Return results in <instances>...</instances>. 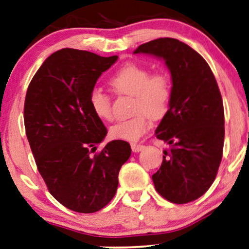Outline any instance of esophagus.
Listing matches in <instances>:
<instances>
[{
	"label": "esophagus",
	"mask_w": 249,
	"mask_h": 249,
	"mask_svg": "<svg viewBox=\"0 0 249 249\" xmlns=\"http://www.w3.org/2000/svg\"><path fill=\"white\" fill-rule=\"evenodd\" d=\"M131 147H132V151H133V152H135V153H137V152L144 150V147H145V146L141 145V144L132 143V144H131Z\"/></svg>",
	"instance_id": "obj_1"
}]
</instances>
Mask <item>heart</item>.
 Segmentation results:
<instances>
[{"mask_svg":"<svg viewBox=\"0 0 249 249\" xmlns=\"http://www.w3.org/2000/svg\"><path fill=\"white\" fill-rule=\"evenodd\" d=\"M110 84L120 94L134 96L133 113L128 120L118 121L109 127V135L115 140L136 142L148 129L147 115L158 118L168 110L171 99V86L168 77L162 73L151 76L145 67L127 64L122 67L110 79ZM89 105L94 114L101 120L112 117L110 98L101 88H92L89 92Z\"/></svg>","mask_w":249,"mask_h":249,"instance_id":"1","label":"heart"}]
</instances>
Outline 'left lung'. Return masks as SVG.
Instances as JSON below:
<instances>
[{
	"mask_svg": "<svg viewBox=\"0 0 249 249\" xmlns=\"http://www.w3.org/2000/svg\"><path fill=\"white\" fill-rule=\"evenodd\" d=\"M133 53L162 59L171 73L169 109L155 129L171 148L152 176L154 187L170 202L194 201L213 184L222 158L225 116L216 78L201 55L177 39L152 40Z\"/></svg>",
	"mask_w": 249,
	"mask_h": 249,
	"instance_id": "left-lung-1",
	"label": "left lung"
}]
</instances>
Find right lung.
Here are the masks:
<instances>
[{"label": "right lung", "mask_w": 249, "mask_h": 249, "mask_svg": "<svg viewBox=\"0 0 249 249\" xmlns=\"http://www.w3.org/2000/svg\"><path fill=\"white\" fill-rule=\"evenodd\" d=\"M117 59L69 48L55 51L25 96V133L39 172L53 198L76 213H96L113 199L118 172L131 157V145L121 140L91 155L107 129L90 108L89 92Z\"/></svg>", "instance_id": "add662e5"}]
</instances>
